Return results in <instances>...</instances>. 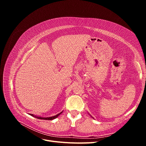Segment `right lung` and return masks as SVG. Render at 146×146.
Listing matches in <instances>:
<instances>
[{
    "label": "right lung",
    "instance_id": "1",
    "mask_svg": "<svg viewBox=\"0 0 146 146\" xmlns=\"http://www.w3.org/2000/svg\"><path fill=\"white\" fill-rule=\"evenodd\" d=\"M63 112V111H62ZM62 112L61 113H59V114H56V115H55V116H52V117H38V116H34L33 114H30V115H31V116H34V117H36V118H38V119H44V120H52V119H55V118H56L57 117H58L60 114H61V113H62Z\"/></svg>",
    "mask_w": 146,
    "mask_h": 146
}]
</instances>
